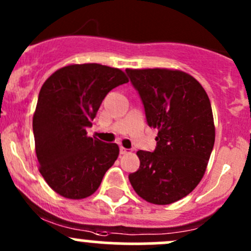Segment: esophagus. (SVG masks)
<instances>
[{
    "instance_id": "34e87169",
    "label": "esophagus",
    "mask_w": 251,
    "mask_h": 251,
    "mask_svg": "<svg viewBox=\"0 0 251 251\" xmlns=\"http://www.w3.org/2000/svg\"><path fill=\"white\" fill-rule=\"evenodd\" d=\"M128 153H131L130 149H126L125 147H123V146L120 147V154H128Z\"/></svg>"
}]
</instances>
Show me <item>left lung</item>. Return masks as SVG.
<instances>
[{"instance_id": "left-lung-1", "label": "left lung", "mask_w": 251, "mask_h": 251, "mask_svg": "<svg viewBox=\"0 0 251 251\" xmlns=\"http://www.w3.org/2000/svg\"><path fill=\"white\" fill-rule=\"evenodd\" d=\"M138 91L147 123L158 128L154 151H138L140 169L128 175L142 199L173 204L203 178L215 143L211 104L203 86L181 70L126 69Z\"/></svg>"}]
</instances>
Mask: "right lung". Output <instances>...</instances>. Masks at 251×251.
I'll use <instances>...</instances> for the list:
<instances>
[{
    "instance_id": "1",
    "label": "right lung",
    "mask_w": 251,
    "mask_h": 251,
    "mask_svg": "<svg viewBox=\"0 0 251 251\" xmlns=\"http://www.w3.org/2000/svg\"><path fill=\"white\" fill-rule=\"evenodd\" d=\"M126 82L123 70L87 63L60 68L42 85L32 118L35 151L40 174L59 196H92L118 159V144L88 137L86 128L108 92Z\"/></svg>"
}]
</instances>
